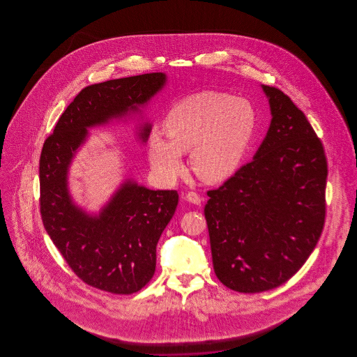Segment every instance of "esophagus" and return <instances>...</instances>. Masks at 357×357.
<instances>
[{
    "label": "esophagus",
    "instance_id": "1",
    "mask_svg": "<svg viewBox=\"0 0 357 357\" xmlns=\"http://www.w3.org/2000/svg\"><path fill=\"white\" fill-rule=\"evenodd\" d=\"M186 199H188V202L190 203H192V204H200L202 203V197L200 195L195 192V191H189L188 194H186Z\"/></svg>",
    "mask_w": 357,
    "mask_h": 357
}]
</instances>
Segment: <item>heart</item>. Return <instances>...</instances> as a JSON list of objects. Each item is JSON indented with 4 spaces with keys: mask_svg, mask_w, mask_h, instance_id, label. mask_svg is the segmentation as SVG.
I'll return each instance as SVG.
<instances>
[{
    "mask_svg": "<svg viewBox=\"0 0 357 357\" xmlns=\"http://www.w3.org/2000/svg\"><path fill=\"white\" fill-rule=\"evenodd\" d=\"M163 128L168 138L157 130L148 137L149 160L157 175L177 177L183 169L182 153L191 151L194 172L204 181H222L243 162L257 128V111L248 99L204 91L176 103Z\"/></svg>",
    "mask_w": 357,
    "mask_h": 357,
    "instance_id": "heart-1",
    "label": "heart"
}]
</instances>
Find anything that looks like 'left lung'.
Segmentation results:
<instances>
[{
	"instance_id": "8db88e82",
	"label": "left lung",
	"mask_w": 357,
	"mask_h": 357,
	"mask_svg": "<svg viewBox=\"0 0 357 357\" xmlns=\"http://www.w3.org/2000/svg\"><path fill=\"white\" fill-rule=\"evenodd\" d=\"M261 88L272 114L266 137L254 160L206 192L204 208L214 273L243 294L289 281L315 249L326 220L323 144L289 96Z\"/></svg>"
}]
</instances>
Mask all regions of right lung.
I'll list each match as a JSON object with an SVG mask.
<instances>
[{
	"mask_svg": "<svg viewBox=\"0 0 357 357\" xmlns=\"http://www.w3.org/2000/svg\"><path fill=\"white\" fill-rule=\"evenodd\" d=\"M152 73L84 88L61 114L39 160L40 215L47 234L74 273L91 287L131 295L152 280L155 248L178 204L176 190H151L126 180L97 215L79 208L68 194V168L88 129L140 112L165 86ZM152 129L144 123L145 143Z\"/></svg>",
	"mask_w": 357,
	"mask_h": 357,
	"instance_id": "add662e5",
	"label": "right lung"
}]
</instances>
